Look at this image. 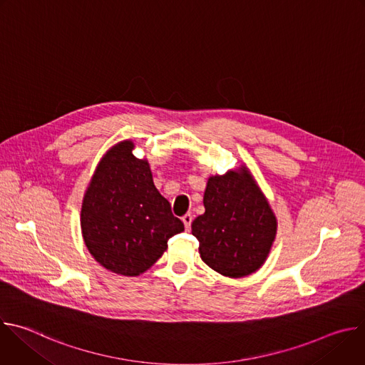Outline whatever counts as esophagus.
I'll list each match as a JSON object with an SVG mask.
<instances>
[{"mask_svg": "<svg viewBox=\"0 0 365 365\" xmlns=\"http://www.w3.org/2000/svg\"><path fill=\"white\" fill-rule=\"evenodd\" d=\"M192 220H193V217L190 215V214H186L185 217H182V221H183V224H185V228L189 231L190 230V224H192Z\"/></svg>", "mask_w": 365, "mask_h": 365, "instance_id": "1", "label": "esophagus"}]
</instances>
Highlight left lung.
Masks as SVG:
<instances>
[{
  "instance_id": "8db88e82",
  "label": "left lung",
  "mask_w": 365,
  "mask_h": 365,
  "mask_svg": "<svg viewBox=\"0 0 365 365\" xmlns=\"http://www.w3.org/2000/svg\"><path fill=\"white\" fill-rule=\"evenodd\" d=\"M205 214L192 222L203 263L238 279L266 262L277 231L270 203L245 166L207 179Z\"/></svg>"
}]
</instances>
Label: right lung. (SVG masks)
I'll return each mask as SVG.
<instances>
[{"mask_svg":"<svg viewBox=\"0 0 365 365\" xmlns=\"http://www.w3.org/2000/svg\"><path fill=\"white\" fill-rule=\"evenodd\" d=\"M130 140L115 144L96 166L85 192L81 228L96 262L121 276H140L163 255L170 237L185 230L153 183L147 160Z\"/></svg>","mask_w":365,"mask_h":365,"instance_id":"obj_1","label":"right lung"}]
</instances>
